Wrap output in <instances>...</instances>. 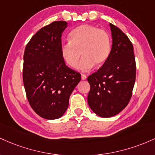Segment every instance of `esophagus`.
Returning a JSON list of instances; mask_svg holds the SVG:
<instances>
[{"instance_id": "34e87169", "label": "esophagus", "mask_w": 155, "mask_h": 155, "mask_svg": "<svg viewBox=\"0 0 155 155\" xmlns=\"http://www.w3.org/2000/svg\"><path fill=\"white\" fill-rule=\"evenodd\" d=\"M86 78H87L86 75H85V74H81V79H82V80H86Z\"/></svg>"}]
</instances>
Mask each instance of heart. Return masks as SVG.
Segmentation results:
<instances>
[{"label":"heart","instance_id":"heart-1","mask_svg":"<svg viewBox=\"0 0 155 155\" xmlns=\"http://www.w3.org/2000/svg\"><path fill=\"white\" fill-rule=\"evenodd\" d=\"M69 41L61 45V54L72 68H77L83 57L80 69L88 72L94 67L102 65L108 58L111 51V39L108 33L95 26L81 25L69 33Z\"/></svg>","mask_w":155,"mask_h":155}]
</instances>
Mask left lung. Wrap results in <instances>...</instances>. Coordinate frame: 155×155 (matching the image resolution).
Segmentation results:
<instances>
[{"label":"left lung","instance_id":"obj_1","mask_svg":"<svg viewBox=\"0 0 155 155\" xmlns=\"http://www.w3.org/2000/svg\"><path fill=\"white\" fill-rule=\"evenodd\" d=\"M112 48L100 69L88 77L91 89L88 103L103 118L116 116L129 103L135 81V58L129 38L119 28L109 24Z\"/></svg>","mask_w":155,"mask_h":155}]
</instances>
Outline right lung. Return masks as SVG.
<instances>
[{"label":"right lung","instance_id":"right-lung-1","mask_svg":"<svg viewBox=\"0 0 155 155\" xmlns=\"http://www.w3.org/2000/svg\"><path fill=\"white\" fill-rule=\"evenodd\" d=\"M66 21H55L32 36L24 53V87L28 100L36 114L46 119L61 117L71 94L81 79L69 68L61 54Z\"/></svg>","mask_w":155,"mask_h":155}]
</instances>
